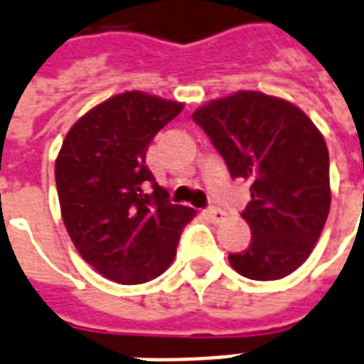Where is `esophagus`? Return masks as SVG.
<instances>
[{
	"label": "esophagus",
	"mask_w": 364,
	"mask_h": 364,
	"mask_svg": "<svg viewBox=\"0 0 364 364\" xmlns=\"http://www.w3.org/2000/svg\"><path fill=\"white\" fill-rule=\"evenodd\" d=\"M204 216L208 218V220H212V222H222L223 218H225V212L216 208V206H210V208L204 210Z\"/></svg>",
	"instance_id": "esophagus-1"
}]
</instances>
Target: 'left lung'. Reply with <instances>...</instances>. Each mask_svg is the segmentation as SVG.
Returning <instances> with one entry per match:
<instances>
[{
    "label": "left lung",
    "mask_w": 364,
    "mask_h": 364,
    "mask_svg": "<svg viewBox=\"0 0 364 364\" xmlns=\"http://www.w3.org/2000/svg\"><path fill=\"white\" fill-rule=\"evenodd\" d=\"M193 119L228 164L231 177L250 181L241 216L250 243L230 255L241 276L270 282L305 262L330 212V158L324 136L287 100L241 90L198 107Z\"/></svg>",
    "instance_id": "left-lung-1"
}]
</instances>
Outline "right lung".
Masks as SVG:
<instances>
[{"mask_svg":"<svg viewBox=\"0 0 364 364\" xmlns=\"http://www.w3.org/2000/svg\"><path fill=\"white\" fill-rule=\"evenodd\" d=\"M181 102L133 90L102 102L67 133L55 160L65 230L94 270L123 285L158 278L173 262L181 230L196 216L169 203L146 166L156 133Z\"/></svg>","mask_w":364,"mask_h":364,"instance_id":"right-lung-1","label":"right lung"}]
</instances>
